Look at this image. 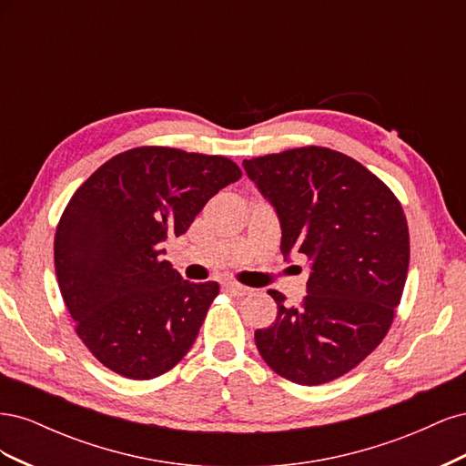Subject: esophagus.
Masks as SVG:
<instances>
[{
  "label": "esophagus",
  "instance_id": "obj_1",
  "mask_svg": "<svg viewBox=\"0 0 466 466\" xmlns=\"http://www.w3.org/2000/svg\"><path fill=\"white\" fill-rule=\"evenodd\" d=\"M223 289L231 295H237V298H245V295L252 293L250 288H247L243 284H237V281H223Z\"/></svg>",
  "mask_w": 466,
  "mask_h": 466
}]
</instances>
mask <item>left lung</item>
Here are the masks:
<instances>
[{
  "label": "left lung",
  "instance_id": "8db88e82",
  "mask_svg": "<svg viewBox=\"0 0 466 466\" xmlns=\"http://www.w3.org/2000/svg\"><path fill=\"white\" fill-rule=\"evenodd\" d=\"M245 171L276 209L281 252L311 260L299 307L268 293L278 317L255 332L262 360L298 385H322L368 358L387 336L410 262L400 202L361 163L329 147H298L245 159Z\"/></svg>",
  "mask_w": 466,
  "mask_h": 466
}]
</instances>
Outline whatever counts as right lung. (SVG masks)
Segmentation results:
<instances>
[{"label":"right lung","mask_w":466,"mask_h":466,"mask_svg":"<svg viewBox=\"0 0 466 466\" xmlns=\"http://www.w3.org/2000/svg\"><path fill=\"white\" fill-rule=\"evenodd\" d=\"M241 175L221 155L144 146L76 190L56 228V278L77 336L105 368L144 380L187 356L219 286L182 279L163 243Z\"/></svg>","instance_id":"1"}]
</instances>
